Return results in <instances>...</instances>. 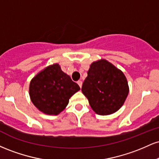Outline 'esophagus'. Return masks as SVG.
Returning a JSON list of instances; mask_svg holds the SVG:
<instances>
[{
  "label": "esophagus",
  "mask_w": 159,
  "mask_h": 159,
  "mask_svg": "<svg viewBox=\"0 0 159 159\" xmlns=\"http://www.w3.org/2000/svg\"><path fill=\"white\" fill-rule=\"evenodd\" d=\"M78 84L79 85L80 88H81V87H82V81H78Z\"/></svg>",
  "instance_id": "34e87169"
}]
</instances>
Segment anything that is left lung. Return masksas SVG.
Wrapping results in <instances>:
<instances>
[{"label": "left lung", "mask_w": 159, "mask_h": 159, "mask_svg": "<svg viewBox=\"0 0 159 159\" xmlns=\"http://www.w3.org/2000/svg\"><path fill=\"white\" fill-rule=\"evenodd\" d=\"M125 75L106 60L91 63L81 91L98 115H109L123 106L129 94Z\"/></svg>", "instance_id": "left-lung-1"}]
</instances>
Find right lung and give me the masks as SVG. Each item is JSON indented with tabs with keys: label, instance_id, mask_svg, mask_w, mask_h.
<instances>
[{
	"label": "right lung",
	"instance_id": "obj_1",
	"mask_svg": "<svg viewBox=\"0 0 159 159\" xmlns=\"http://www.w3.org/2000/svg\"><path fill=\"white\" fill-rule=\"evenodd\" d=\"M80 90L57 63L49 66L31 80L29 94L33 104L40 111L57 115L65 109L69 98Z\"/></svg>",
	"mask_w": 159,
	"mask_h": 159
}]
</instances>
